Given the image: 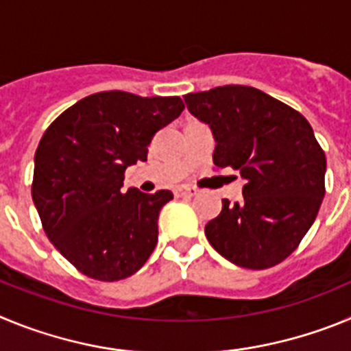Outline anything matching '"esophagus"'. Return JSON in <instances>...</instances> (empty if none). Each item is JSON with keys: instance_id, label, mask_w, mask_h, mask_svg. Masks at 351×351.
<instances>
[{"instance_id": "1", "label": "esophagus", "mask_w": 351, "mask_h": 351, "mask_svg": "<svg viewBox=\"0 0 351 351\" xmlns=\"http://www.w3.org/2000/svg\"><path fill=\"white\" fill-rule=\"evenodd\" d=\"M197 188L190 184H182L176 188V195H178V197H193V195H197Z\"/></svg>"}]
</instances>
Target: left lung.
I'll return each mask as SVG.
<instances>
[{
	"label": "left lung",
	"instance_id": "left-lung-1",
	"mask_svg": "<svg viewBox=\"0 0 351 351\" xmlns=\"http://www.w3.org/2000/svg\"><path fill=\"white\" fill-rule=\"evenodd\" d=\"M184 101L213 130L216 167L246 179L244 200H223L206 225L207 241L239 267H274L297 250L324 200L327 158L311 125L250 86L188 93Z\"/></svg>",
	"mask_w": 351,
	"mask_h": 351
}]
</instances>
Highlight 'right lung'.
Segmentation results:
<instances>
[{
    "instance_id": "1",
    "label": "right lung",
    "mask_w": 351,
    "mask_h": 351,
    "mask_svg": "<svg viewBox=\"0 0 351 351\" xmlns=\"http://www.w3.org/2000/svg\"><path fill=\"white\" fill-rule=\"evenodd\" d=\"M179 96L89 95L51 123L35 153L31 197L49 241L91 280L119 281L147 262L172 191H121L154 133L182 112Z\"/></svg>"
}]
</instances>
